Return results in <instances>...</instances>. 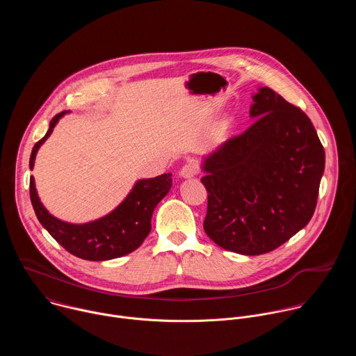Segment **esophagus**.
<instances>
[{
	"label": "esophagus",
	"instance_id": "esophagus-1",
	"mask_svg": "<svg viewBox=\"0 0 356 356\" xmlns=\"http://www.w3.org/2000/svg\"><path fill=\"white\" fill-rule=\"evenodd\" d=\"M198 173V166L195 162H187L181 169H180V176L184 179H190L194 177Z\"/></svg>",
	"mask_w": 356,
	"mask_h": 356
}]
</instances>
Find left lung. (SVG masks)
<instances>
[{
    "label": "left lung",
    "mask_w": 356,
    "mask_h": 356,
    "mask_svg": "<svg viewBox=\"0 0 356 356\" xmlns=\"http://www.w3.org/2000/svg\"><path fill=\"white\" fill-rule=\"evenodd\" d=\"M253 122L202 163L206 234L221 248L262 255L312 220L325 152L310 121L269 87L253 95Z\"/></svg>",
    "instance_id": "1"
}]
</instances>
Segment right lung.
<instances>
[{"label":"right lung","mask_w":356,"mask_h":356,"mask_svg":"<svg viewBox=\"0 0 356 356\" xmlns=\"http://www.w3.org/2000/svg\"><path fill=\"white\" fill-rule=\"evenodd\" d=\"M65 114L67 111L55 115L46 135L35 143L29 159L31 170L33 169L38 149ZM170 187L172 173L138 180L127 198L106 217L87 224H69L49 214L38 197L33 177L31 176L29 180L31 202L39 222L72 255L86 261L115 259L139 248L150 232V220L155 207L169 193Z\"/></svg>","instance_id":"add662e5"}]
</instances>
